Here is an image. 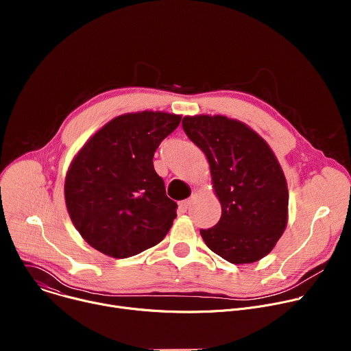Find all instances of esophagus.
<instances>
[{"label":"esophagus","instance_id":"esophagus-1","mask_svg":"<svg viewBox=\"0 0 351 351\" xmlns=\"http://www.w3.org/2000/svg\"><path fill=\"white\" fill-rule=\"evenodd\" d=\"M191 204H193V198H187V199H183V202L179 203V207L182 210H189L191 207Z\"/></svg>","mask_w":351,"mask_h":351}]
</instances>
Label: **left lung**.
I'll return each instance as SVG.
<instances>
[{
	"label": "left lung",
	"instance_id": "8db88e82",
	"mask_svg": "<svg viewBox=\"0 0 351 351\" xmlns=\"http://www.w3.org/2000/svg\"><path fill=\"white\" fill-rule=\"evenodd\" d=\"M187 137L206 154L222 214L202 229L210 250L232 264H252L272 252L287 225L289 190L268 143L223 115L184 117Z\"/></svg>",
	"mask_w": 351,
	"mask_h": 351
}]
</instances>
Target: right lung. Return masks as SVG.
<instances>
[{
  "label": "right lung",
  "mask_w": 351,
  "mask_h": 351,
  "mask_svg": "<svg viewBox=\"0 0 351 351\" xmlns=\"http://www.w3.org/2000/svg\"><path fill=\"white\" fill-rule=\"evenodd\" d=\"M182 117L123 114L95 132L72 160L65 203L80 236L99 253L128 258L158 244L176 218V203L153 164Z\"/></svg>",
  "instance_id": "add662e5"
}]
</instances>
